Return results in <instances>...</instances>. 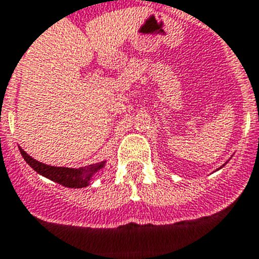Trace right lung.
<instances>
[{"label":"right lung","mask_w":259,"mask_h":259,"mask_svg":"<svg viewBox=\"0 0 259 259\" xmlns=\"http://www.w3.org/2000/svg\"><path fill=\"white\" fill-rule=\"evenodd\" d=\"M21 154L24 157V159L27 162V165L33 167L38 174L44 176V177L49 178V180L54 181L57 184L62 185L65 188H85L89 185L90 178L93 177L94 173L102 169L105 165V161L98 163H93V165L83 166V167H78V169H70V167H57V166L45 165V163L35 161L34 158H31L30 155L26 154L22 149H20Z\"/></svg>","instance_id":"right-lung-1"}]
</instances>
